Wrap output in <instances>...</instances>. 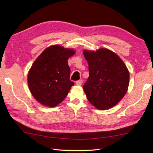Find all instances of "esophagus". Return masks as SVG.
Wrapping results in <instances>:
<instances>
[{"label":"esophagus","mask_w":153,"mask_h":153,"mask_svg":"<svg viewBox=\"0 0 153 153\" xmlns=\"http://www.w3.org/2000/svg\"><path fill=\"white\" fill-rule=\"evenodd\" d=\"M83 83V80L82 79H79L78 81H77L76 82V85H82Z\"/></svg>","instance_id":"34e87169"}]
</instances>
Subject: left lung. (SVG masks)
<instances>
[{
    "instance_id": "left-lung-1",
    "label": "left lung",
    "mask_w": 153,
    "mask_h": 153,
    "mask_svg": "<svg viewBox=\"0 0 153 153\" xmlns=\"http://www.w3.org/2000/svg\"><path fill=\"white\" fill-rule=\"evenodd\" d=\"M89 76L83 85L87 99L99 110L112 108L126 95L129 74L118 55L107 48L83 51Z\"/></svg>"
}]
</instances>
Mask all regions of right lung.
<instances>
[{"mask_svg": "<svg viewBox=\"0 0 153 153\" xmlns=\"http://www.w3.org/2000/svg\"><path fill=\"white\" fill-rule=\"evenodd\" d=\"M75 54L73 49L60 45L47 48L38 56L28 73L27 82L34 98L41 105L54 107L65 99L71 86L68 60Z\"/></svg>", "mask_w": 153, "mask_h": 153, "instance_id": "add662e5", "label": "right lung"}]
</instances>
